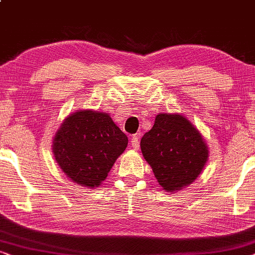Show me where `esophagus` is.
<instances>
[{
	"instance_id": "obj_1",
	"label": "esophagus",
	"mask_w": 255,
	"mask_h": 255,
	"mask_svg": "<svg viewBox=\"0 0 255 255\" xmlns=\"http://www.w3.org/2000/svg\"><path fill=\"white\" fill-rule=\"evenodd\" d=\"M131 143V148L134 149V150H138V148H139V138H138V135H134L131 137V141H130Z\"/></svg>"
}]
</instances>
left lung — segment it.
Here are the masks:
<instances>
[{
    "label": "left lung",
    "mask_w": 255,
    "mask_h": 255,
    "mask_svg": "<svg viewBox=\"0 0 255 255\" xmlns=\"http://www.w3.org/2000/svg\"><path fill=\"white\" fill-rule=\"evenodd\" d=\"M143 157L167 192H178L198 179L208 162L203 136L180 114H157L153 127L141 139Z\"/></svg>",
    "instance_id": "left-lung-1"
}]
</instances>
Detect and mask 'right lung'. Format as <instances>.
Wrapping results in <instances>:
<instances>
[{
  "label": "right lung",
  "instance_id": "1",
  "mask_svg": "<svg viewBox=\"0 0 255 255\" xmlns=\"http://www.w3.org/2000/svg\"><path fill=\"white\" fill-rule=\"evenodd\" d=\"M128 137L109 114L81 110L68 116L53 138L61 170L82 187L95 188L127 148Z\"/></svg>",
  "mask_w": 255,
  "mask_h": 255
}]
</instances>
